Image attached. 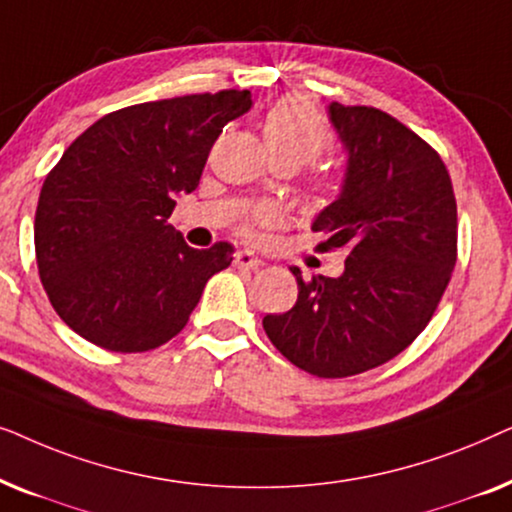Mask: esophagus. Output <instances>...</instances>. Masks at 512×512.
<instances>
[{
    "instance_id": "1",
    "label": "esophagus",
    "mask_w": 512,
    "mask_h": 512,
    "mask_svg": "<svg viewBox=\"0 0 512 512\" xmlns=\"http://www.w3.org/2000/svg\"><path fill=\"white\" fill-rule=\"evenodd\" d=\"M233 263H235V268H240V270H256L263 261L258 256L251 254V251L244 249V251H237Z\"/></svg>"
}]
</instances>
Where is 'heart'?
<instances>
[{"instance_id": "heart-1", "label": "heart", "mask_w": 512, "mask_h": 512, "mask_svg": "<svg viewBox=\"0 0 512 512\" xmlns=\"http://www.w3.org/2000/svg\"><path fill=\"white\" fill-rule=\"evenodd\" d=\"M263 139L272 160H289L303 167L331 144V130L317 109L303 97H282L265 111ZM345 188L342 170H317L307 179V195L317 202H331Z\"/></svg>"}]
</instances>
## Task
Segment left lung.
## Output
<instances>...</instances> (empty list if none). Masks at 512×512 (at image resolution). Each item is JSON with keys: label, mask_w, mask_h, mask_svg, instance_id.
<instances>
[{"label": "left lung", "mask_w": 512, "mask_h": 512, "mask_svg": "<svg viewBox=\"0 0 512 512\" xmlns=\"http://www.w3.org/2000/svg\"><path fill=\"white\" fill-rule=\"evenodd\" d=\"M347 146L340 198L317 216V251L345 249L340 277L298 282L289 312L263 328L305 373L349 377L382 366L429 324L457 263V200L440 153L375 107L331 104Z\"/></svg>", "instance_id": "obj_1"}]
</instances>
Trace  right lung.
I'll return each mask as SVG.
<instances>
[{"instance_id":"right-lung-1","label":"right lung","mask_w":512,"mask_h":512,"mask_svg":"<svg viewBox=\"0 0 512 512\" xmlns=\"http://www.w3.org/2000/svg\"><path fill=\"white\" fill-rule=\"evenodd\" d=\"M249 90L132 104L81 132L46 174L34 251L58 317L109 352H149L188 324L207 279L235 247H188L170 219L177 193L200 184L223 125Z\"/></svg>"}]
</instances>
